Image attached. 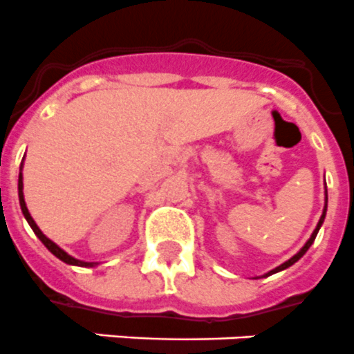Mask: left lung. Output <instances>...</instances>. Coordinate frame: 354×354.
<instances>
[{"label":"left lung","instance_id":"8db88e82","mask_svg":"<svg viewBox=\"0 0 354 354\" xmlns=\"http://www.w3.org/2000/svg\"><path fill=\"white\" fill-rule=\"evenodd\" d=\"M326 212H328V192H326V206H324L322 217H320V221H318L317 227H315V232L311 233V236H309V241L306 242V244H304V248H302V250L299 251V253H297V255H293V257H291V259H289V261H286L284 264H280L279 268H275V270H271L270 273H266L264 277H270V275H273V273H279V271L286 270V268H289V266H293L295 262H297V261H299V259H302V257L306 255V251L309 250V246H311V244H313V242H315V239H317V233H318V230H320V226H322V223H324V218H326Z\"/></svg>","mask_w":354,"mask_h":354}]
</instances>
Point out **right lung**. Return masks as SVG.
Masks as SVG:
<instances>
[{"label": "right lung", "mask_w": 354, "mask_h": 354, "mask_svg": "<svg viewBox=\"0 0 354 354\" xmlns=\"http://www.w3.org/2000/svg\"><path fill=\"white\" fill-rule=\"evenodd\" d=\"M17 195H19V206H21V212L23 215H25L26 223L30 224L32 232L36 233L37 239H39L43 244H45L46 248H48V251H50L52 255H55L59 261H63L65 264H70V266H81V268H93V266H97V262H84V261H77V259H74L72 255H68L65 250H61L55 242H52L50 239L46 235H43V232H41L39 227H37V224L34 223V218L30 217V213H28V208H26L25 204V197H23V175L19 174V179H17Z\"/></svg>", "instance_id": "1"}]
</instances>
